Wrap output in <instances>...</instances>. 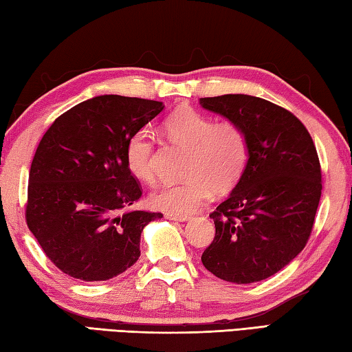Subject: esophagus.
I'll use <instances>...</instances> for the list:
<instances>
[{
  "mask_svg": "<svg viewBox=\"0 0 352 352\" xmlns=\"http://www.w3.org/2000/svg\"><path fill=\"white\" fill-rule=\"evenodd\" d=\"M168 220H175V222H186V220H189L188 216H178V214H166L164 216Z\"/></svg>",
  "mask_w": 352,
  "mask_h": 352,
  "instance_id": "esophagus-1",
  "label": "esophagus"
}]
</instances>
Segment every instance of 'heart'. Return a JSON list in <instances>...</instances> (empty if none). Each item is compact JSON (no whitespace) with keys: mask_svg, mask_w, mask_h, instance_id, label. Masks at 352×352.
Listing matches in <instances>:
<instances>
[{"mask_svg":"<svg viewBox=\"0 0 352 352\" xmlns=\"http://www.w3.org/2000/svg\"><path fill=\"white\" fill-rule=\"evenodd\" d=\"M163 133L172 144L186 148L183 175L186 180L164 184L151 194L157 210L186 216L216 192H226L239 182L248 162V140L233 121L214 122L201 113L182 109L164 119ZM153 142L147 129L130 136L126 147L127 168L138 180L153 183Z\"/></svg>","mask_w":352,"mask_h":352,"instance_id":"obj_1","label":"heart"}]
</instances>
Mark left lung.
<instances>
[{"label":"left lung","instance_id":"1","mask_svg":"<svg viewBox=\"0 0 352 352\" xmlns=\"http://www.w3.org/2000/svg\"><path fill=\"white\" fill-rule=\"evenodd\" d=\"M205 110L243 129L248 162L211 219L216 237L201 262L234 284L270 278L294 261L311 236L321 197L317 148L300 119L248 94L201 98Z\"/></svg>","mask_w":352,"mask_h":352}]
</instances>
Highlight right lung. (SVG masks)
<instances>
[{
    "instance_id": "right-lung-1",
    "label": "right lung",
    "mask_w": 352,
    "mask_h": 352,
    "mask_svg": "<svg viewBox=\"0 0 352 352\" xmlns=\"http://www.w3.org/2000/svg\"><path fill=\"white\" fill-rule=\"evenodd\" d=\"M163 102L104 94L74 105L43 135L29 172L26 222L68 276L107 281L140 258L144 226L162 212L130 210L141 197L127 168L130 136Z\"/></svg>"
}]
</instances>
